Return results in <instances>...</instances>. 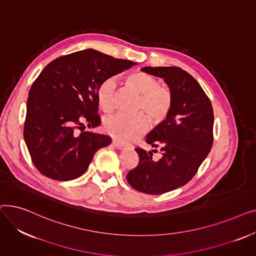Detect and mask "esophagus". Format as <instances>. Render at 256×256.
Returning <instances> with one entry per match:
<instances>
[{
	"instance_id": "1",
	"label": "esophagus",
	"mask_w": 256,
	"mask_h": 256,
	"mask_svg": "<svg viewBox=\"0 0 256 256\" xmlns=\"http://www.w3.org/2000/svg\"><path fill=\"white\" fill-rule=\"evenodd\" d=\"M112 145H113L114 147H116V148H118V150H124V147H126V145H124V143H121V142L118 141V140H113V141H112Z\"/></svg>"
}]
</instances>
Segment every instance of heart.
Instances as JSON below:
<instances>
[{"label": "heart", "instance_id": "1", "mask_svg": "<svg viewBox=\"0 0 256 256\" xmlns=\"http://www.w3.org/2000/svg\"><path fill=\"white\" fill-rule=\"evenodd\" d=\"M126 83L140 94L136 112H144L152 124H160L171 111L173 94L168 87L160 86L158 80L146 72H135L126 78ZM117 85L113 78H106L98 89V102L104 113H112L116 108ZM150 128V120L143 113L132 116L117 114L108 117L104 130L112 137L128 142L136 139Z\"/></svg>", "mask_w": 256, "mask_h": 256}]
</instances>
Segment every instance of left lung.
<instances>
[{
    "mask_svg": "<svg viewBox=\"0 0 256 256\" xmlns=\"http://www.w3.org/2000/svg\"><path fill=\"white\" fill-rule=\"evenodd\" d=\"M141 70L164 78L173 104L166 119L146 137V143L158 147L160 158L154 160L152 152L136 148L139 164L126 178L135 190L160 195L189 182L208 156L214 140V112L204 89L180 67H143Z\"/></svg>",
    "mask_w": 256,
    "mask_h": 256,
    "instance_id": "1",
    "label": "left lung"
}]
</instances>
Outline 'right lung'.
Segmentation results:
<instances>
[{
    "label": "right lung",
    "mask_w": 256,
    "mask_h": 256,
    "mask_svg": "<svg viewBox=\"0 0 256 256\" xmlns=\"http://www.w3.org/2000/svg\"><path fill=\"white\" fill-rule=\"evenodd\" d=\"M135 62L88 48L48 63L35 80L26 102L24 138L37 170L55 180L83 176L109 136L76 132L100 124L98 89Z\"/></svg>",
    "instance_id": "right-lung-1"
}]
</instances>
